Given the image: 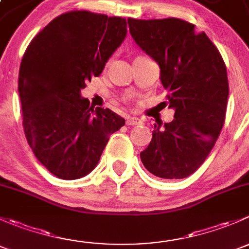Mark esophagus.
I'll list each match as a JSON object with an SVG mask.
<instances>
[{
    "mask_svg": "<svg viewBox=\"0 0 249 249\" xmlns=\"http://www.w3.org/2000/svg\"><path fill=\"white\" fill-rule=\"evenodd\" d=\"M142 124V120L137 117H131L126 120V125H130V126H134V125H141Z\"/></svg>",
    "mask_w": 249,
    "mask_h": 249,
    "instance_id": "34e87169",
    "label": "esophagus"
}]
</instances>
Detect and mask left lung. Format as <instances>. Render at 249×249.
<instances>
[{
    "label": "left lung",
    "mask_w": 249,
    "mask_h": 249,
    "mask_svg": "<svg viewBox=\"0 0 249 249\" xmlns=\"http://www.w3.org/2000/svg\"><path fill=\"white\" fill-rule=\"evenodd\" d=\"M130 34L160 66L171 123L154 125L141 160L165 179L193 175L203 164L225 122L229 83L219 50L195 25L177 19H127Z\"/></svg>",
    "instance_id": "left-lung-1"
}]
</instances>
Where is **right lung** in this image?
<instances>
[{"label":"right lung","instance_id":"right-lung-1","mask_svg":"<svg viewBox=\"0 0 249 249\" xmlns=\"http://www.w3.org/2000/svg\"><path fill=\"white\" fill-rule=\"evenodd\" d=\"M126 32L122 17L72 11L53 19L25 50L18 83L25 136L57 178L91 172L109 135L125 124L108 108L90 107L80 90L101 74Z\"/></svg>","mask_w":249,"mask_h":249}]
</instances>
